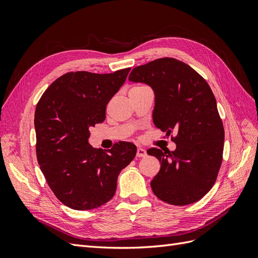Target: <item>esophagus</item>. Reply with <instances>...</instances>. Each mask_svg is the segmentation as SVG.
Returning <instances> with one entry per match:
<instances>
[{"mask_svg": "<svg viewBox=\"0 0 258 258\" xmlns=\"http://www.w3.org/2000/svg\"><path fill=\"white\" fill-rule=\"evenodd\" d=\"M146 155H147V153H146V151L144 150V148L139 147L138 150H137V157H139V158H142V157H145Z\"/></svg>", "mask_w": 258, "mask_h": 258, "instance_id": "34e87169", "label": "esophagus"}]
</instances>
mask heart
Returning <instances> with one entry per match:
<instances>
[{"label": "heart", "mask_w": 258, "mask_h": 258, "mask_svg": "<svg viewBox=\"0 0 258 258\" xmlns=\"http://www.w3.org/2000/svg\"><path fill=\"white\" fill-rule=\"evenodd\" d=\"M141 87H143V86H139V87H134L132 89H138V88H141Z\"/></svg>", "instance_id": "b5f03b06"}]
</instances>
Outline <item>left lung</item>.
I'll use <instances>...</instances> for the list:
<instances>
[{"label":"left lung","mask_w":258,"mask_h":258,"mask_svg":"<svg viewBox=\"0 0 258 258\" xmlns=\"http://www.w3.org/2000/svg\"><path fill=\"white\" fill-rule=\"evenodd\" d=\"M129 81L153 89V122L175 132L174 151L150 148L160 162L151 187L160 200L186 206L212 188L224 150V127L210 86L194 69L174 58H160L132 70Z\"/></svg>","instance_id":"1"}]
</instances>
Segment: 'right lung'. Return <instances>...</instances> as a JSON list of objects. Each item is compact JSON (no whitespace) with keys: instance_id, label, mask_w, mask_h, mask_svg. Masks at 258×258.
<instances>
[{"instance_id":"1","label":"right lung","mask_w":258,"mask_h":258,"mask_svg":"<svg viewBox=\"0 0 258 258\" xmlns=\"http://www.w3.org/2000/svg\"><path fill=\"white\" fill-rule=\"evenodd\" d=\"M129 71L67 73L49 86L36 105L38 165L56 197L73 210L96 209L110 201L120 171L137 154L130 142L116 143L108 153L88 142L89 129L104 121L108 101Z\"/></svg>"}]
</instances>
